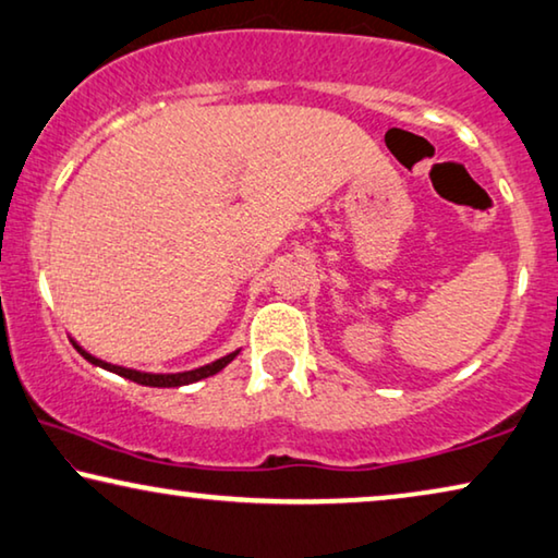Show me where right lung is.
I'll use <instances>...</instances> for the list:
<instances>
[{
    "mask_svg": "<svg viewBox=\"0 0 558 558\" xmlns=\"http://www.w3.org/2000/svg\"><path fill=\"white\" fill-rule=\"evenodd\" d=\"M75 350H77L80 354H83V357H85L87 362H93V365H98V367H102V369H110V373H116V375L125 377V379H133V383H138V385H148V387H181V385L198 383V379L211 377V375L219 373V369H223V367L229 365V362L239 354V352H231V354H226V357L211 362V365H204V367H198V369H189V373L150 375V373H138V369H128V367L110 365V362H102V360H98V357H93V354H87V352L83 350V347H77V344H75Z\"/></svg>",
    "mask_w": 558,
    "mask_h": 558,
    "instance_id": "right-lung-1",
    "label": "right lung"
}]
</instances>
